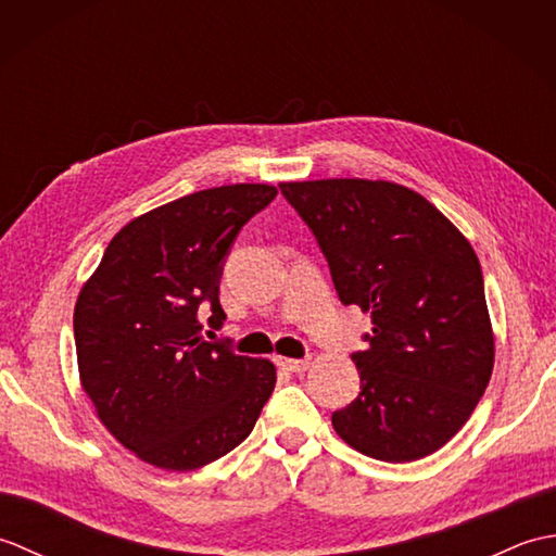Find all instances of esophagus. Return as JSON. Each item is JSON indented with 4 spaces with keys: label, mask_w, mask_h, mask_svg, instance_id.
Here are the masks:
<instances>
[{
    "label": "esophagus",
    "mask_w": 556,
    "mask_h": 556,
    "mask_svg": "<svg viewBox=\"0 0 556 556\" xmlns=\"http://www.w3.org/2000/svg\"><path fill=\"white\" fill-rule=\"evenodd\" d=\"M279 365L289 372H305L308 370L311 361L308 358H279Z\"/></svg>",
    "instance_id": "esophagus-1"
}]
</instances>
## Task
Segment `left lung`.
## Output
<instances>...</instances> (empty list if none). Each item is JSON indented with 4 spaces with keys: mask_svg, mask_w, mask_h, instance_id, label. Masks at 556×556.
<instances>
[{
    "mask_svg": "<svg viewBox=\"0 0 556 556\" xmlns=\"http://www.w3.org/2000/svg\"><path fill=\"white\" fill-rule=\"evenodd\" d=\"M308 224L344 305L372 317L351 358L361 394L332 413L356 452L406 464L437 452L485 394L494 339L478 255L406 186L365 179L279 184Z\"/></svg>",
    "mask_w": 556,
    "mask_h": 556,
    "instance_id": "8db88e82",
    "label": "left lung"
}]
</instances>
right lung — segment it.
Returning <instances> with one entry per match:
<instances>
[{
    "mask_svg": "<svg viewBox=\"0 0 556 556\" xmlns=\"http://www.w3.org/2000/svg\"><path fill=\"white\" fill-rule=\"evenodd\" d=\"M277 195L236 184L184 195L128 222L80 289V382L126 448L164 470H193L239 446L275 389V365L200 337L227 320L219 279L243 224Z\"/></svg>",
    "mask_w": 556,
    "mask_h": 556,
    "instance_id": "obj_1",
    "label": "right lung"
}]
</instances>
